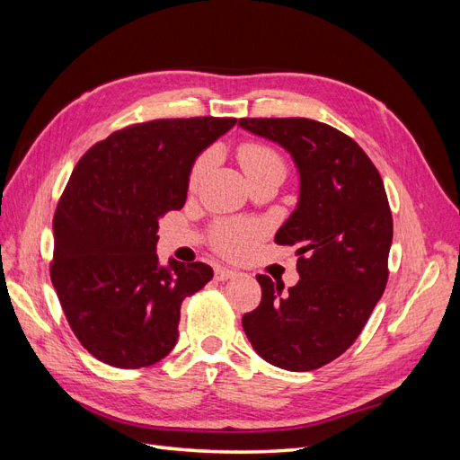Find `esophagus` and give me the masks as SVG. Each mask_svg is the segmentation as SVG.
I'll list each match as a JSON object with an SVG mask.
<instances>
[{
	"label": "esophagus",
	"mask_w": 460,
	"mask_h": 460,
	"mask_svg": "<svg viewBox=\"0 0 460 460\" xmlns=\"http://www.w3.org/2000/svg\"><path fill=\"white\" fill-rule=\"evenodd\" d=\"M234 276H235V270L226 269V267H218L215 270V280H218V282H226V280H230V278H234Z\"/></svg>",
	"instance_id": "1"
}]
</instances>
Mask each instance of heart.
Returning <instances> with one entry per match:
<instances>
[{
  "label": "heart",
  "mask_w": 460,
  "mask_h": 460,
  "mask_svg": "<svg viewBox=\"0 0 460 460\" xmlns=\"http://www.w3.org/2000/svg\"><path fill=\"white\" fill-rule=\"evenodd\" d=\"M213 157H215L213 151H205L203 155L193 163L190 171V186H198L201 182L207 171L211 169ZM238 159H240V164L243 166L247 178L270 169L284 171V159L280 153H278L274 147L259 144V142L242 144L238 149ZM262 235H264V228L257 225V222L226 220V222H220V225L213 228L211 242L218 253L226 257H242L252 252Z\"/></svg>",
  "instance_id": "1"
}]
</instances>
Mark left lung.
Listing matches in <instances>:
<instances>
[{
    "label": "left lung",
    "instance_id": "8db88e82",
    "mask_svg": "<svg viewBox=\"0 0 460 460\" xmlns=\"http://www.w3.org/2000/svg\"><path fill=\"white\" fill-rule=\"evenodd\" d=\"M280 144L299 171L296 211L274 242L297 247L299 282L284 291L259 274V307L242 324L267 363L307 372L332 363L363 332L387 284L394 218L378 169L355 140L311 119H240Z\"/></svg>",
    "mask_w": 460,
    "mask_h": 460
}]
</instances>
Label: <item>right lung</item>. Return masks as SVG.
<instances>
[{"label":"right lung","mask_w":460,"mask_h":460,"mask_svg":"<svg viewBox=\"0 0 460 460\" xmlns=\"http://www.w3.org/2000/svg\"><path fill=\"white\" fill-rule=\"evenodd\" d=\"M235 119H157L92 146L53 217L49 274L75 336L117 368L159 363L178 340L180 305L213 278L205 262L155 253L159 218L186 203L193 161Z\"/></svg>","instance_id":"add662e5"}]
</instances>
